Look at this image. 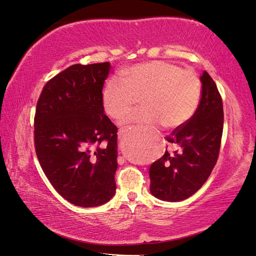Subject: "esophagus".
<instances>
[{"mask_svg": "<svg viewBox=\"0 0 256 256\" xmlns=\"http://www.w3.org/2000/svg\"><path fill=\"white\" fill-rule=\"evenodd\" d=\"M118 134H120V135H121V134H122V131H120V133H118Z\"/></svg>", "mask_w": 256, "mask_h": 256, "instance_id": "esophagus-1", "label": "esophagus"}]
</instances>
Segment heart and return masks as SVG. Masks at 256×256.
<instances>
[{
	"label": "heart",
	"instance_id": "obj_1",
	"mask_svg": "<svg viewBox=\"0 0 256 256\" xmlns=\"http://www.w3.org/2000/svg\"><path fill=\"white\" fill-rule=\"evenodd\" d=\"M201 81L192 70L153 60L124 70L123 78L112 76L102 90V106L108 116L120 120L140 98L143 106L126 114L125 123L145 130L160 124L170 130L192 118L201 99Z\"/></svg>",
	"mask_w": 256,
	"mask_h": 256
}]
</instances>
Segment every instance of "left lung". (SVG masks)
Instances as JSON below:
<instances>
[{"label": "left lung", "instance_id": "obj_1", "mask_svg": "<svg viewBox=\"0 0 256 256\" xmlns=\"http://www.w3.org/2000/svg\"><path fill=\"white\" fill-rule=\"evenodd\" d=\"M201 99L192 118L167 135L176 148L150 167V190L164 201L189 198L202 187L219 157L224 131V104L216 84L204 72Z\"/></svg>", "mask_w": 256, "mask_h": 256}]
</instances>
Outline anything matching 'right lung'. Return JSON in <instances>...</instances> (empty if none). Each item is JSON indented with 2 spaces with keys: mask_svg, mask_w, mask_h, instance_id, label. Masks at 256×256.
I'll use <instances>...</instances> for the list:
<instances>
[{
  "mask_svg": "<svg viewBox=\"0 0 256 256\" xmlns=\"http://www.w3.org/2000/svg\"><path fill=\"white\" fill-rule=\"evenodd\" d=\"M108 62L72 64L48 80L38 98L34 144L56 192L79 206L108 202L116 192L118 128L102 106Z\"/></svg>",
  "mask_w": 256,
  "mask_h": 256,
  "instance_id": "1",
  "label": "right lung"
}]
</instances>
